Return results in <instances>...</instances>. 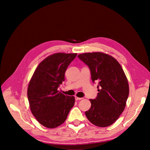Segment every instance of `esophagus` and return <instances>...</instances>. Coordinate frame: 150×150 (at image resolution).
Listing matches in <instances>:
<instances>
[{
    "label": "esophagus",
    "instance_id": "obj_1",
    "mask_svg": "<svg viewBox=\"0 0 150 150\" xmlns=\"http://www.w3.org/2000/svg\"><path fill=\"white\" fill-rule=\"evenodd\" d=\"M75 99L77 100H80L81 99H83V98H80V97H78V96H75Z\"/></svg>",
    "mask_w": 150,
    "mask_h": 150
}]
</instances>
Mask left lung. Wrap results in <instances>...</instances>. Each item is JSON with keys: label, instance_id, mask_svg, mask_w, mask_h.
Instances as JSON below:
<instances>
[{"label": "left lung", "instance_id": "8db88e82", "mask_svg": "<svg viewBox=\"0 0 150 150\" xmlns=\"http://www.w3.org/2000/svg\"><path fill=\"white\" fill-rule=\"evenodd\" d=\"M78 57L89 67L93 82L98 81V95L90 99L85 115L91 123L107 127L122 113L129 95V85L122 67L115 58L102 52L85 53Z\"/></svg>", "mask_w": 150, "mask_h": 150}]
</instances>
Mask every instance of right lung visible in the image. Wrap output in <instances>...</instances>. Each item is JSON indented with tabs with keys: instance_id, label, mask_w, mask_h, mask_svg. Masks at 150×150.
<instances>
[{
	"instance_id": "add662e5",
	"label": "right lung",
	"mask_w": 150,
	"mask_h": 150,
	"mask_svg": "<svg viewBox=\"0 0 150 150\" xmlns=\"http://www.w3.org/2000/svg\"><path fill=\"white\" fill-rule=\"evenodd\" d=\"M77 54L56 53L38 66L28 87L32 115L45 127L54 128L64 122L74 106L75 97L63 95L58 87L65 81V72Z\"/></svg>"
}]
</instances>
